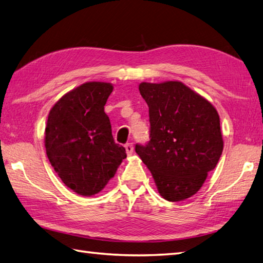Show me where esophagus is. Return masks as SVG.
Wrapping results in <instances>:
<instances>
[{
    "mask_svg": "<svg viewBox=\"0 0 263 263\" xmlns=\"http://www.w3.org/2000/svg\"><path fill=\"white\" fill-rule=\"evenodd\" d=\"M125 152H126L127 156H131L133 154V144L132 143L125 144Z\"/></svg>",
    "mask_w": 263,
    "mask_h": 263,
    "instance_id": "esophagus-1",
    "label": "esophagus"
}]
</instances>
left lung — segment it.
<instances>
[{
    "label": "left lung",
    "mask_w": 263,
    "mask_h": 263,
    "mask_svg": "<svg viewBox=\"0 0 263 263\" xmlns=\"http://www.w3.org/2000/svg\"><path fill=\"white\" fill-rule=\"evenodd\" d=\"M139 90L149 107L150 140L136 144V153L164 199L177 202L192 197L221 156L219 115L180 81L142 82Z\"/></svg>",
    "instance_id": "obj_1"
}]
</instances>
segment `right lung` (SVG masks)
<instances>
[{"mask_svg": "<svg viewBox=\"0 0 263 263\" xmlns=\"http://www.w3.org/2000/svg\"><path fill=\"white\" fill-rule=\"evenodd\" d=\"M111 91L110 83L86 82L65 93L48 114L45 148L49 163L65 185L83 197L102 191L126 158L104 111Z\"/></svg>", "mask_w": 263, "mask_h": 263, "instance_id": "obj_1", "label": "right lung"}]
</instances>
